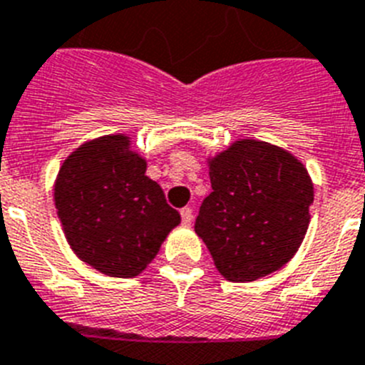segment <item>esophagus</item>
<instances>
[{
    "instance_id": "1",
    "label": "esophagus",
    "mask_w": 365,
    "mask_h": 365,
    "mask_svg": "<svg viewBox=\"0 0 365 365\" xmlns=\"http://www.w3.org/2000/svg\"><path fill=\"white\" fill-rule=\"evenodd\" d=\"M180 215H182V222L185 224V226H189L192 222V209L191 207H183L182 211H180Z\"/></svg>"
}]
</instances>
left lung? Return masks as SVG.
<instances>
[{
	"instance_id": "obj_1",
	"label": "left lung",
	"mask_w": 365,
	"mask_h": 365,
	"mask_svg": "<svg viewBox=\"0 0 365 365\" xmlns=\"http://www.w3.org/2000/svg\"><path fill=\"white\" fill-rule=\"evenodd\" d=\"M207 167L213 192L195 231L222 277L248 283L283 268L309 230L314 185L305 165L277 145L239 139Z\"/></svg>"
}]
</instances>
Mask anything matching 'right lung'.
<instances>
[{
    "mask_svg": "<svg viewBox=\"0 0 365 365\" xmlns=\"http://www.w3.org/2000/svg\"><path fill=\"white\" fill-rule=\"evenodd\" d=\"M126 134L82 143L60 165L55 207L69 248L108 277H135L180 224Z\"/></svg>",
    "mask_w": 365,
    "mask_h": 365,
    "instance_id": "right-lung-1",
    "label": "right lung"
}]
</instances>
